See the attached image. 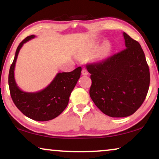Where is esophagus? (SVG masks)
Here are the masks:
<instances>
[{
    "instance_id": "obj_1",
    "label": "esophagus",
    "mask_w": 159,
    "mask_h": 159,
    "mask_svg": "<svg viewBox=\"0 0 159 159\" xmlns=\"http://www.w3.org/2000/svg\"><path fill=\"white\" fill-rule=\"evenodd\" d=\"M82 75H84V76H86V75H88V71H87V69H82Z\"/></svg>"
}]
</instances>
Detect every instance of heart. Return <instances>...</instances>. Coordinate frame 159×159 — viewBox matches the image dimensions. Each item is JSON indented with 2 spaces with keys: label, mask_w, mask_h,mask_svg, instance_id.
Masks as SVG:
<instances>
[{
  "label": "heart",
  "mask_w": 159,
  "mask_h": 159,
  "mask_svg": "<svg viewBox=\"0 0 159 159\" xmlns=\"http://www.w3.org/2000/svg\"><path fill=\"white\" fill-rule=\"evenodd\" d=\"M100 43L99 42H91L87 45L85 48H84V53H91L93 52L96 51V50L99 47ZM112 51V47L111 43L108 41H105L103 44L101 45L97 52V56L99 59L104 60L106 58H108V56L110 55V53H111Z\"/></svg>",
  "instance_id": "heart-1"
}]
</instances>
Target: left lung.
I'll return each instance as SVG.
<instances>
[{
	"instance_id": "obj_1",
	"label": "left lung",
	"mask_w": 159,
	"mask_h": 159,
	"mask_svg": "<svg viewBox=\"0 0 159 159\" xmlns=\"http://www.w3.org/2000/svg\"><path fill=\"white\" fill-rule=\"evenodd\" d=\"M127 48L98 64H88L91 99L111 117L133 114L145 101L150 71L140 43L123 32Z\"/></svg>"
}]
</instances>
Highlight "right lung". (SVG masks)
Listing matches in <instances>:
<instances>
[{
    "mask_svg": "<svg viewBox=\"0 0 159 159\" xmlns=\"http://www.w3.org/2000/svg\"><path fill=\"white\" fill-rule=\"evenodd\" d=\"M34 38V34L27 37L17 47L8 74V85L13 101L22 114L35 121H49L66 108L69 96L81 75L82 68L77 67L71 72H58L46 88L38 92L21 90L15 80V65L23 45Z\"/></svg>",
    "mask_w": 159,
    "mask_h": 159,
    "instance_id": "obj_1",
    "label": "right lung"
}]
</instances>
